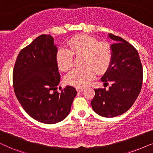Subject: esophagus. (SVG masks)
<instances>
[{"instance_id":"obj_1","label":"esophagus","mask_w":153,"mask_h":153,"mask_svg":"<svg viewBox=\"0 0 153 153\" xmlns=\"http://www.w3.org/2000/svg\"><path fill=\"white\" fill-rule=\"evenodd\" d=\"M76 91H77V92H82V91H83V88L76 87Z\"/></svg>"}]
</instances>
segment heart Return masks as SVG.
<instances>
[{
  "label": "heart",
  "mask_w": 153,
  "mask_h": 153,
  "mask_svg": "<svg viewBox=\"0 0 153 153\" xmlns=\"http://www.w3.org/2000/svg\"><path fill=\"white\" fill-rule=\"evenodd\" d=\"M68 49L56 52V63L62 72H67L74 65V55H83L82 68L74 69L65 78L67 84L83 88L93 80L96 74L102 73L109 67L112 58L111 48L106 42H99L95 37L81 34L71 37Z\"/></svg>",
  "instance_id": "obj_1"
}]
</instances>
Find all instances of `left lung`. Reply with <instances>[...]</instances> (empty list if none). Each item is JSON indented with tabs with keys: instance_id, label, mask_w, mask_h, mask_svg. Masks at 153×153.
<instances>
[{
	"instance_id": "left-lung-1",
	"label": "left lung",
	"mask_w": 153,
	"mask_h": 153,
	"mask_svg": "<svg viewBox=\"0 0 153 153\" xmlns=\"http://www.w3.org/2000/svg\"><path fill=\"white\" fill-rule=\"evenodd\" d=\"M115 41L111 45V62L101 79L111 86L95 89L91 101L94 111L100 116L113 118L128 111L137 99L143 83V68L137 50L122 37L109 33Z\"/></svg>"
}]
</instances>
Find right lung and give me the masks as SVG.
<instances>
[{"mask_svg":"<svg viewBox=\"0 0 153 153\" xmlns=\"http://www.w3.org/2000/svg\"><path fill=\"white\" fill-rule=\"evenodd\" d=\"M57 51L53 37L39 35L21 50L12 74L14 91L21 105L30 117L46 124L64 120L77 94L70 85L60 93L56 91L60 79Z\"/></svg>","mask_w":153,"mask_h":153,"instance_id":"right-lung-1","label":"right lung"}]
</instances>
